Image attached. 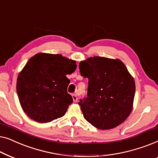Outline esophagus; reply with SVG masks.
<instances>
[{"label":"esophagus","instance_id":"34e87169","mask_svg":"<svg viewBox=\"0 0 158 158\" xmlns=\"http://www.w3.org/2000/svg\"><path fill=\"white\" fill-rule=\"evenodd\" d=\"M72 97H73V101H74V102H77V95H76V94H73V95H72Z\"/></svg>","mask_w":158,"mask_h":158}]
</instances>
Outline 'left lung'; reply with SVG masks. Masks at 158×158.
Masks as SVG:
<instances>
[{"instance_id": "1", "label": "left lung", "mask_w": 158, "mask_h": 158, "mask_svg": "<svg viewBox=\"0 0 158 158\" xmlns=\"http://www.w3.org/2000/svg\"><path fill=\"white\" fill-rule=\"evenodd\" d=\"M88 78L87 97L78 104L86 121L99 129H110L127 119L133 108L135 83L120 60L94 57L79 64Z\"/></svg>"}]
</instances>
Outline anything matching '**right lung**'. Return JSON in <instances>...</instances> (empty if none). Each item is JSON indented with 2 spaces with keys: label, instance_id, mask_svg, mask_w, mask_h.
Here are the masks:
<instances>
[{
  "label": "right lung",
  "instance_id": "1",
  "mask_svg": "<svg viewBox=\"0 0 158 158\" xmlns=\"http://www.w3.org/2000/svg\"><path fill=\"white\" fill-rule=\"evenodd\" d=\"M75 60L62 55L38 53L29 59L17 77L19 102L27 116L39 123H47L65 114L73 98L67 91Z\"/></svg>",
  "mask_w": 158,
  "mask_h": 158
}]
</instances>
